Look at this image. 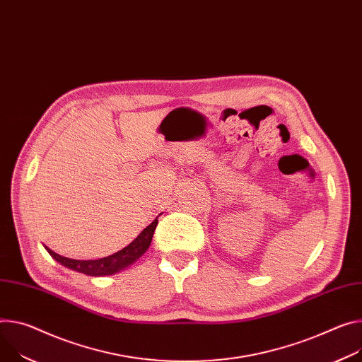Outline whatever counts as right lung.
Listing matches in <instances>:
<instances>
[{
	"instance_id": "right-lung-1",
	"label": "right lung",
	"mask_w": 362,
	"mask_h": 362,
	"mask_svg": "<svg viewBox=\"0 0 362 362\" xmlns=\"http://www.w3.org/2000/svg\"><path fill=\"white\" fill-rule=\"evenodd\" d=\"M157 218L147 228H144L140 233V235L129 245H127L125 248L119 250L118 252H115L112 255H108V257H104L100 259H74V258L62 257V255L56 254L46 245H45V248L57 262H60L62 266L68 267L71 270L83 273L86 276H95V277L111 276V274H115V273L124 270L125 267L133 264V262H136L147 251V248L151 244V238L156 231V226L158 223Z\"/></svg>"
}]
</instances>
